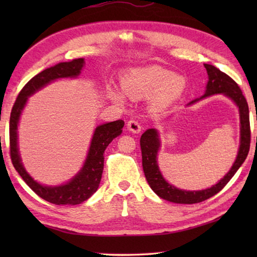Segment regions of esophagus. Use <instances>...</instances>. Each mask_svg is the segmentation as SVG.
Wrapping results in <instances>:
<instances>
[{"instance_id":"obj_1","label":"esophagus","mask_w":257,"mask_h":257,"mask_svg":"<svg viewBox=\"0 0 257 257\" xmlns=\"http://www.w3.org/2000/svg\"><path fill=\"white\" fill-rule=\"evenodd\" d=\"M127 128H128L129 132H132L134 134L141 133V130H142L141 124H139V122L136 120H130L128 124H127Z\"/></svg>"}]
</instances>
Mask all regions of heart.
<instances>
[{"label":"heart","instance_id":"obj_1","mask_svg":"<svg viewBox=\"0 0 257 257\" xmlns=\"http://www.w3.org/2000/svg\"><path fill=\"white\" fill-rule=\"evenodd\" d=\"M123 93L133 99L151 96L155 110H163L179 98L186 88V79L159 66L132 68L121 80ZM108 97L116 103H123L124 95L115 88H108Z\"/></svg>","mask_w":257,"mask_h":257}]
</instances>
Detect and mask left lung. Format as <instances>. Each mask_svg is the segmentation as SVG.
<instances>
[{
  "label": "left lung",
  "instance_id": "obj_1",
  "mask_svg": "<svg viewBox=\"0 0 257 257\" xmlns=\"http://www.w3.org/2000/svg\"><path fill=\"white\" fill-rule=\"evenodd\" d=\"M208 81L206 85V90L203 96L191 101L188 105L196 103L207 96H212L215 94H223L225 96L231 98L239 110V119H240V145L237 153V158L234 160L231 169L222 179L219 180L215 185L210 188L202 190H185L177 188L164 179L162 173L160 171L158 164V153L161 147V141L159 133L156 129H147L141 137V149L143 159V169L152 190L159 197L165 201L177 203V204H195L205 201V199L214 196L215 194L223 188L228 184L230 179L241 167L243 161L246 160L247 154L249 152L250 146V127H249V110L248 104L245 96L241 93L237 82L231 79L224 72L220 71L212 64H204Z\"/></svg>",
  "mask_w": 257,
  "mask_h": 257
}]
</instances>
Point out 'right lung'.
Here are the masks:
<instances>
[{
  "mask_svg": "<svg viewBox=\"0 0 257 257\" xmlns=\"http://www.w3.org/2000/svg\"><path fill=\"white\" fill-rule=\"evenodd\" d=\"M84 66V59H75L70 62H60L33 77L21 89L10 115V155L12 164L26 184L38 196L56 205H77L88 199L97 190L104 168V151L113 139L122 133L124 121L116 120L97 125L94 130L88 154L80 171L72 179L60 186L42 185L34 180V178L26 171L18 147V124L29 96L56 79L77 78Z\"/></svg>",
  "mask_w": 257,
  "mask_h": 257,
  "instance_id": "right-lung-1",
  "label": "right lung"
}]
</instances>
